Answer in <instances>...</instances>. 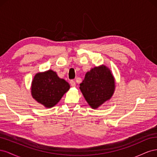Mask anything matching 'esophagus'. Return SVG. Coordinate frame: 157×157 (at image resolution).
<instances>
[{"label": "esophagus", "mask_w": 157, "mask_h": 157, "mask_svg": "<svg viewBox=\"0 0 157 157\" xmlns=\"http://www.w3.org/2000/svg\"><path fill=\"white\" fill-rule=\"evenodd\" d=\"M70 84L71 85V86H73V87H75L76 86V83H75V82L74 81V80H71Z\"/></svg>", "instance_id": "1"}]
</instances>
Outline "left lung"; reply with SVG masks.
I'll use <instances>...</instances> for the list:
<instances>
[{"label":"left lung","instance_id":"left-lung-1","mask_svg":"<svg viewBox=\"0 0 157 157\" xmlns=\"http://www.w3.org/2000/svg\"><path fill=\"white\" fill-rule=\"evenodd\" d=\"M115 89V78L111 70L104 65L87 72L82 82L80 84V90L85 99L94 109L109 100Z\"/></svg>","mask_w":157,"mask_h":157}]
</instances>
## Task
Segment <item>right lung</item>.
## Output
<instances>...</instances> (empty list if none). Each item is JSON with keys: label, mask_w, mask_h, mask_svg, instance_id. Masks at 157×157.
<instances>
[{"label": "right lung", "mask_w": 157, "mask_h": 157, "mask_svg": "<svg viewBox=\"0 0 157 157\" xmlns=\"http://www.w3.org/2000/svg\"><path fill=\"white\" fill-rule=\"evenodd\" d=\"M69 88L67 82L60 78L54 71L48 70L35 75L31 84V95L45 107L51 108L59 101Z\"/></svg>", "instance_id": "add662e5"}]
</instances>
